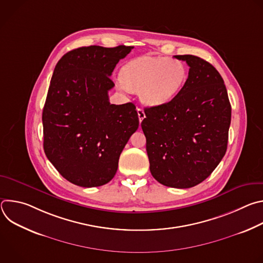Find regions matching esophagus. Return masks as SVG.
Segmentation results:
<instances>
[{
  "mask_svg": "<svg viewBox=\"0 0 263 263\" xmlns=\"http://www.w3.org/2000/svg\"><path fill=\"white\" fill-rule=\"evenodd\" d=\"M137 115H138L139 122L141 123V122H142V120L145 118V115H144V111H143V109H141V108H137Z\"/></svg>",
  "mask_w": 263,
  "mask_h": 263,
  "instance_id": "34e87169",
  "label": "esophagus"
}]
</instances>
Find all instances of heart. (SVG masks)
Returning a JSON list of instances; mask_svg holds the SVG:
<instances>
[{
  "label": "heart",
  "instance_id": "b5f03b06",
  "mask_svg": "<svg viewBox=\"0 0 263 263\" xmlns=\"http://www.w3.org/2000/svg\"><path fill=\"white\" fill-rule=\"evenodd\" d=\"M186 64L167 57L143 56L129 61L121 70V86L138 92L145 105L160 106L172 101L184 87Z\"/></svg>",
  "mask_w": 263,
  "mask_h": 263
}]
</instances>
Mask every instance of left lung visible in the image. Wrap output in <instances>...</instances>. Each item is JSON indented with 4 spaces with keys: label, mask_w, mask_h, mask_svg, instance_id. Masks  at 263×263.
Returning a JSON list of instances; mask_svg holds the SVG:
<instances>
[{
    "label": "left lung",
    "mask_w": 263,
    "mask_h": 263,
    "mask_svg": "<svg viewBox=\"0 0 263 263\" xmlns=\"http://www.w3.org/2000/svg\"><path fill=\"white\" fill-rule=\"evenodd\" d=\"M182 90L168 103L144 109L141 129L152 176L162 185L190 189L203 182L226 154L231 105L219 72L194 55Z\"/></svg>",
    "instance_id": "8db88e82"
}]
</instances>
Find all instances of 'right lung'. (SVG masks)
Returning <instances> with one entry per match:
<instances>
[{"label": "right lung", "mask_w": 263, "mask_h": 263, "mask_svg": "<svg viewBox=\"0 0 263 263\" xmlns=\"http://www.w3.org/2000/svg\"><path fill=\"white\" fill-rule=\"evenodd\" d=\"M134 47L74 49L55 66L43 111L44 148L70 183L97 187L115 177L126 143L139 125L133 103L110 104V79Z\"/></svg>", "instance_id": "1"}]
</instances>
